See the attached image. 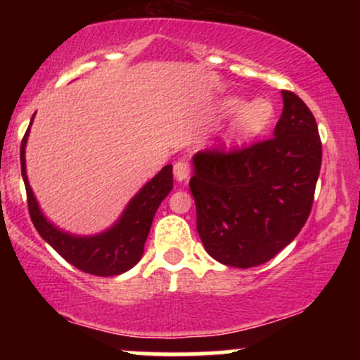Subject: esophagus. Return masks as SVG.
<instances>
[{"label": "esophagus", "mask_w": 360, "mask_h": 360, "mask_svg": "<svg viewBox=\"0 0 360 360\" xmlns=\"http://www.w3.org/2000/svg\"><path fill=\"white\" fill-rule=\"evenodd\" d=\"M174 177L177 181H186L189 177V164L188 160H177L174 164Z\"/></svg>", "instance_id": "34e87169"}]
</instances>
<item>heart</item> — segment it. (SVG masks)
<instances>
[{"label": "heart", "instance_id": "heart-1", "mask_svg": "<svg viewBox=\"0 0 360 360\" xmlns=\"http://www.w3.org/2000/svg\"><path fill=\"white\" fill-rule=\"evenodd\" d=\"M220 110L223 113H232L237 110L235 120L230 128V135L235 140H245L260 134L272 118V106L266 100H252L242 105L238 98H225L221 101Z\"/></svg>", "mask_w": 360, "mask_h": 360}]
</instances>
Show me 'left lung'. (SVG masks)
I'll return each instance as SVG.
<instances>
[{"instance_id":"1","label":"left lung","mask_w":360,"mask_h":360,"mask_svg":"<svg viewBox=\"0 0 360 360\" xmlns=\"http://www.w3.org/2000/svg\"><path fill=\"white\" fill-rule=\"evenodd\" d=\"M272 137L242 148L194 154L189 188L206 252L230 267L260 266L295 240L311 212L321 167L315 117L283 91Z\"/></svg>"}]
</instances>
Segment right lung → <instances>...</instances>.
<instances>
[{"label":"right lung","mask_w":360,"mask_h":360,"mask_svg":"<svg viewBox=\"0 0 360 360\" xmlns=\"http://www.w3.org/2000/svg\"><path fill=\"white\" fill-rule=\"evenodd\" d=\"M32 122H34V117H32ZM28 134H30V127L25 131L22 147H20V162H22L25 189H27L28 213H30L32 221H34V226L40 237L51 243L69 264L88 274L108 278V276H118L131 269L142 257L143 245H146L147 235L150 232L157 208L172 189L171 164L162 167L159 174L152 177L131 198L125 212L111 229L103 233L91 235V237H77V235L65 233L53 226L40 212L34 191L28 183L27 171H25L27 169L25 167V147H27Z\"/></svg>","instance_id":"1"}]
</instances>
